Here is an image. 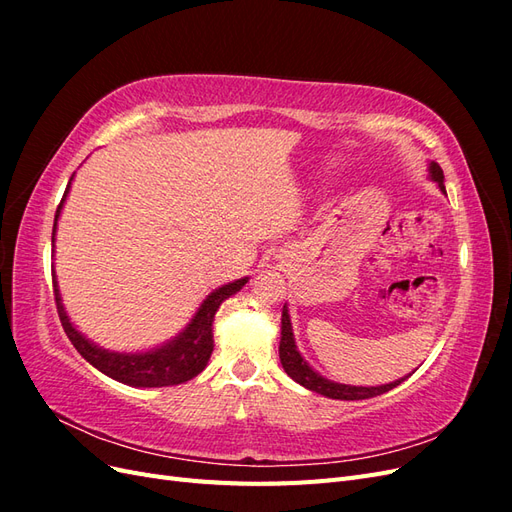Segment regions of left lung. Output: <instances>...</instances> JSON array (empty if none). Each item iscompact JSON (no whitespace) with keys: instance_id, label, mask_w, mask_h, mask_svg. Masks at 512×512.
I'll return each instance as SVG.
<instances>
[{"instance_id":"obj_1","label":"left lung","mask_w":512,"mask_h":512,"mask_svg":"<svg viewBox=\"0 0 512 512\" xmlns=\"http://www.w3.org/2000/svg\"><path fill=\"white\" fill-rule=\"evenodd\" d=\"M429 179L436 181L438 188L446 194L444 173H442V168L436 162H429ZM280 361H282L284 371L294 382H299L301 386H305V389L314 391L318 395H324V397H329V399H342V401H359V399H369V397L382 395L386 391L395 389V386H399L401 382H404L410 376L408 374L406 378H399L395 382L380 384V386H352V384L333 382L329 378L320 376L318 371L303 359L297 344H294V333H292V322H290V314H288V305H284V309H282Z\"/></svg>"}]
</instances>
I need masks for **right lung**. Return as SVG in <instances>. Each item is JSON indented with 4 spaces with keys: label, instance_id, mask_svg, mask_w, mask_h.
Wrapping results in <instances>:
<instances>
[{
    "label": "right lung",
    "instance_id": "right-lung-1",
    "mask_svg": "<svg viewBox=\"0 0 512 512\" xmlns=\"http://www.w3.org/2000/svg\"><path fill=\"white\" fill-rule=\"evenodd\" d=\"M74 175L70 177L68 188L64 192V198L57 207L55 213V224H53V252H55V232H57V220L61 215V209H64V203L70 192ZM250 277H241V280L228 282L220 288H215L211 294H207V299L200 303L196 309V314L192 320L185 324V329L175 335L168 342L141 350V352H115V350H106L98 344L91 342L89 337H85L79 329L74 327L64 303H61V294H59V284H57V275L53 267V290H55V303H57V314L61 320V327H64L66 335L70 337L72 346L79 350L83 359L94 365L98 371H102L104 376L113 378L121 384L136 386V389H153V386H175L181 382H188L196 378L200 371H203L211 359L213 352V318L215 312H218L220 305L237 294Z\"/></svg>",
    "mask_w": 512,
    "mask_h": 512
}]
</instances>
